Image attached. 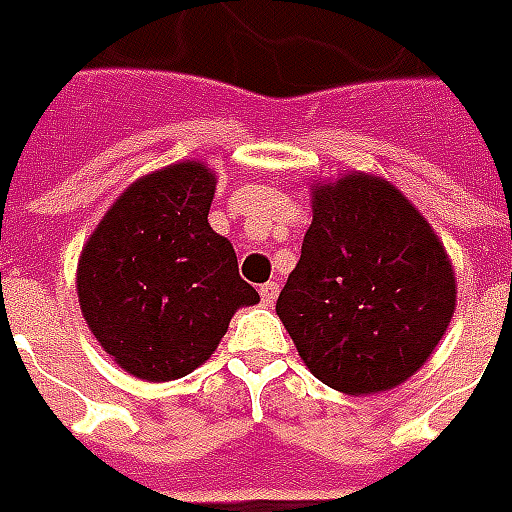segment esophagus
Instances as JSON below:
<instances>
[{"instance_id": "esophagus-1", "label": "esophagus", "mask_w": 512, "mask_h": 512, "mask_svg": "<svg viewBox=\"0 0 512 512\" xmlns=\"http://www.w3.org/2000/svg\"><path fill=\"white\" fill-rule=\"evenodd\" d=\"M278 291H280L278 283H264V286L259 288L261 302H264V305H270V307H272V302L278 299Z\"/></svg>"}]
</instances>
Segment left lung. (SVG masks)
<instances>
[{"label": "left lung", "instance_id": "1", "mask_svg": "<svg viewBox=\"0 0 512 512\" xmlns=\"http://www.w3.org/2000/svg\"><path fill=\"white\" fill-rule=\"evenodd\" d=\"M453 307L443 242L397 188L361 172L315 188L313 224L275 305L315 378L353 397L405 383Z\"/></svg>", "mask_w": 512, "mask_h": 512}]
</instances>
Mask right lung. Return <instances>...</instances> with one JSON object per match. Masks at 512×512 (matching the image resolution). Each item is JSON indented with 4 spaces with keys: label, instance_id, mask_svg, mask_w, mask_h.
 <instances>
[{
    "label": "right lung",
    "instance_id": "1",
    "mask_svg": "<svg viewBox=\"0 0 512 512\" xmlns=\"http://www.w3.org/2000/svg\"><path fill=\"white\" fill-rule=\"evenodd\" d=\"M213 194V172L197 161L145 175L80 253L83 318L129 375L183 378L210 359L234 310L259 302L232 242L207 224Z\"/></svg>",
    "mask_w": 512,
    "mask_h": 512
}]
</instances>
